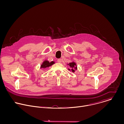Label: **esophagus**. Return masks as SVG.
I'll return each mask as SVG.
<instances>
[{"instance_id":"1","label":"esophagus","mask_w":124,"mask_h":124,"mask_svg":"<svg viewBox=\"0 0 124 124\" xmlns=\"http://www.w3.org/2000/svg\"><path fill=\"white\" fill-rule=\"evenodd\" d=\"M57 62H58V63H61V62H62V60H61V59H58L57 60Z\"/></svg>"}]
</instances>
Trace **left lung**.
<instances>
[{"label": "left lung", "mask_w": 124, "mask_h": 124, "mask_svg": "<svg viewBox=\"0 0 124 124\" xmlns=\"http://www.w3.org/2000/svg\"><path fill=\"white\" fill-rule=\"evenodd\" d=\"M68 65H69V66L71 68V69H69V70H71V71L73 72V73H74L75 72V70H77V64L75 62H71L69 64H68Z\"/></svg>", "instance_id": "left-lung-1"}]
</instances>
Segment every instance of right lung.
Masks as SVG:
<instances>
[{
    "instance_id": "right-lung-1",
    "label": "right lung",
    "mask_w": 124,
    "mask_h": 124,
    "mask_svg": "<svg viewBox=\"0 0 124 124\" xmlns=\"http://www.w3.org/2000/svg\"><path fill=\"white\" fill-rule=\"evenodd\" d=\"M54 63L55 62L54 61H51L49 62L47 60H45L41 65V68H46L47 67H49V66H51L54 64Z\"/></svg>"
}]
</instances>
